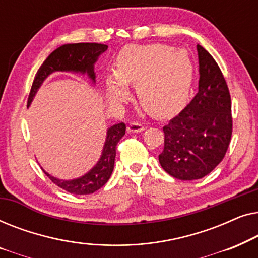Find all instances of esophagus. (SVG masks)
<instances>
[{
  "instance_id": "34e87169",
  "label": "esophagus",
  "mask_w": 258,
  "mask_h": 258,
  "mask_svg": "<svg viewBox=\"0 0 258 258\" xmlns=\"http://www.w3.org/2000/svg\"><path fill=\"white\" fill-rule=\"evenodd\" d=\"M126 130H128V133H141V132H143V130H144V126L141 124V123L133 122L128 125Z\"/></svg>"
}]
</instances>
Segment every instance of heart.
<instances>
[{
    "label": "heart",
    "instance_id": "heart-1",
    "mask_svg": "<svg viewBox=\"0 0 258 258\" xmlns=\"http://www.w3.org/2000/svg\"><path fill=\"white\" fill-rule=\"evenodd\" d=\"M115 64V74L105 79L111 102H124L129 97L126 84H133L140 103L153 116L170 117L184 108L194 79L185 51L164 44H130L121 49Z\"/></svg>",
    "mask_w": 258,
    "mask_h": 258
}]
</instances>
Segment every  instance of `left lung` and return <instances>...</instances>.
Returning <instances> with one entry per match:
<instances>
[{
    "label": "left lung",
    "mask_w": 258,
    "mask_h": 258,
    "mask_svg": "<svg viewBox=\"0 0 258 258\" xmlns=\"http://www.w3.org/2000/svg\"><path fill=\"white\" fill-rule=\"evenodd\" d=\"M199 91L179 114L163 126L162 168L182 181L200 179L223 160L232 133L231 100L216 61L197 44Z\"/></svg>",
    "instance_id": "left-lung-1"
}]
</instances>
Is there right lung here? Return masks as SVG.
<instances>
[{
  "label": "right lung",
  "mask_w": 258,
  "mask_h": 258,
  "mask_svg": "<svg viewBox=\"0 0 258 258\" xmlns=\"http://www.w3.org/2000/svg\"><path fill=\"white\" fill-rule=\"evenodd\" d=\"M108 49V45L101 43H72L63 44L56 49L48 56L43 64L37 70L35 75L33 86L28 98V105L33 102L37 90L40 89L44 80L55 72H69L79 73L82 75H88L91 82H96V74L94 66L97 59ZM125 124L117 123L107 130V137L102 149V154L97 163L86 172L83 176L73 179H59L56 178L47 171L44 174L66 191L75 195H88L93 194L102 188L108 179L110 178L111 172L114 170L116 146L118 141L124 136Z\"/></svg>",
  "instance_id": "add662e5"
}]
</instances>
